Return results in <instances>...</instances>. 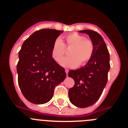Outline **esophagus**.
I'll return each instance as SVG.
<instances>
[{"label": "esophagus", "mask_w": 128, "mask_h": 128, "mask_svg": "<svg viewBox=\"0 0 128 128\" xmlns=\"http://www.w3.org/2000/svg\"><path fill=\"white\" fill-rule=\"evenodd\" d=\"M65 72H66V76L68 75V69H65Z\"/></svg>", "instance_id": "esophagus-1"}]
</instances>
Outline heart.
I'll use <instances>...</instances> for the list:
<instances>
[{
    "label": "heart",
    "mask_w": 128,
    "mask_h": 128,
    "mask_svg": "<svg viewBox=\"0 0 128 128\" xmlns=\"http://www.w3.org/2000/svg\"><path fill=\"white\" fill-rule=\"evenodd\" d=\"M65 43L57 38L54 41L51 48V57L55 62H60L65 53V47L70 48L68 50L70 56L63 58L61 65L68 68H76L81 63L85 65L90 61L94 52V44L91 40L78 32H72L66 35Z\"/></svg>",
    "instance_id": "heart-1"
}]
</instances>
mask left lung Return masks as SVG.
Masks as SVG:
<instances>
[{"instance_id": "left-lung-1", "label": "left lung", "mask_w": 128, "mask_h": 128, "mask_svg": "<svg viewBox=\"0 0 128 128\" xmlns=\"http://www.w3.org/2000/svg\"><path fill=\"white\" fill-rule=\"evenodd\" d=\"M89 35L94 44V52L86 65L70 70L68 76L74 80V86L68 90L70 101L79 108L93 105L99 99L108 81L110 68V54L103 38L93 30H80Z\"/></svg>"}]
</instances>
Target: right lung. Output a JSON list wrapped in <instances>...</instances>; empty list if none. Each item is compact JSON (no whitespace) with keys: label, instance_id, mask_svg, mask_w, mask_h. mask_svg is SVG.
I'll list each match as a JSON object with an SVG mask.
<instances>
[{"label":"right lung","instance_id":"right-lung-1","mask_svg":"<svg viewBox=\"0 0 128 128\" xmlns=\"http://www.w3.org/2000/svg\"><path fill=\"white\" fill-rule=\"evenodd\" d=\"M62 32L51 29L37 30L25 40L19 51L18 85L23 96L32 103L49 101L55 86L66 78L64 68L51 57L53 42Z\"/></svg>","mask_w":128,"mask_h":128}]
</instances>
